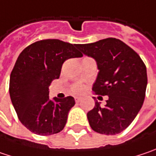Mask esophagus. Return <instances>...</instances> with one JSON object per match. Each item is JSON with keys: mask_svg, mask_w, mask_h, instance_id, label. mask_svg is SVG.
<instances>
[{"mask_svg": "<svg viewBox=\"0 0 156 156\" xmlns=\"http://www.w3.org/2000/svg\"><path fill=\"white\" fill-rule=\"evenodd\" d=\"M81 97H79V96H75V101H76V102H79L80 101H81Z\"/></svg>", "mask_w": 156, "mask_h": 156, "instance_id": "1", "label": "esophagus"}]
</instances>
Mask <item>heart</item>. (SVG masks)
<instances>
[{"instance_id":"b5f03b06","label":"heart","mask_w":156,"mask_h":156,"mask_svg":"<svg viewBox=\"0 0 156 156\" xmlns=\"http://www.w3.org/2000/svg\"><path fill=\"white\" fill-rule=\"evenodd\" d=\"M72 92L75 94H81L84 90H85V87L82 84H76L74 85L72 88H71Z\"/></svg>"}]
</instances>
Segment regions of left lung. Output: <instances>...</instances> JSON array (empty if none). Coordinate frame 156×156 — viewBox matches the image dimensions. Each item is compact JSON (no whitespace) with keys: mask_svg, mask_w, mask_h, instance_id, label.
<instances>
[{"mask_svg":"<svg viewBox=\"0 0 156 156\" xmlns=\"http://www.w3.org/2000/svg\"><path fill=\"white\" fill-rule=\"evenodd\" d=\"M77 48L96 62L99 72L93 91L108 96L104 107L95 101L87 113L89 124L98 133L118 134L132 124L143 105L147 85L146 65L133 48L115 38Z\"/></svg>","mask_w":156,"mask_h":156,"instance_id":"left-lung-1","label":"left lung"}]
</instances>
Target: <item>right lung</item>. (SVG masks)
Instances as JSON below:
<instances>
[{
	"label": "right lung",
	"mask_w": 156,
	"mask_h": 156,
	"mask_svg": "<svg viewBox=\"0 0 156 156\" xmlns=\"http://www.w3.org/2000/svg\"><path fill=\"white\" fill-rule=\"evenodd\" d=\"M77 45L59 40H43L25 48L16 60L9 78V95L20 122L32 133L47 136L65 126L72 96L49 99L48 88L59 78L62 63L82 57Z\"/></svg>",
	"instance_id": "add662e5"
}]
</instances>
